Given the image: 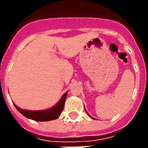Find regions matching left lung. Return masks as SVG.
Segmentation results:
<instances>
[{
	"label": "left lung",
	"mask_w": 148,
	"mask_h": 148,
	"mask_svg": "<svg viewBox=\"0 0 148 148\" xmlns=\"http://www.w3.org/2000/svg\"><path fill=\"white\" fill-rule=\"evenodd\" d=\"M86 112H87V111H86ZM87 113H88V112H87ZM88 115H89V114H88ZM89 116H90V115H89ZM92 118H93V117H92Z\"/></svg>",
	"instance_id": "8db88e82"
}]
</instances>
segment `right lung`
Instances as JSON below:
<instances>
[{"label":"right lung","instance_id":"add662e5","mask_svg":"<svg viewBox=\"0 0 148 148\" xmlns=\"http://www.w3.org/2000/svg\"><path fill=\"white\" fill-rule=\"evenodd\" d=\"M67 92H66L63 95L60 100L58 102V103L54 105L53 108L47 109V110H23L21 108H18L15 103L14 105L17 110L19 111L21 114H23L24 117L29 119L37 121H52V120L57 119L60 115L64 109V105L65 100L67 97Z\"/></svg>","mask_w":148,"mask_h":148}]
</instances>
